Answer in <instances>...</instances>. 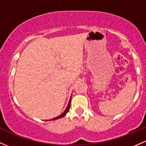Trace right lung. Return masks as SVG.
I'll use <instances>...</instances> for the list:
<instances>
[{
    "mask_svg": "<svg viewBox=\"0 0 146 146\" xmlns=\"http://www.w3.org/2000/svg\"><path fill=\"white\" fill-rule=\"evenodd\" d=\"M70 101H71V97H70V100H69V102H68V106H67V108H66V110H64V113H62V114H61L60 115H59L58 116V117H54V118H53V120H54V119H59V118H61V117H64V116L66 115V113H68V110H69V108H70Z\"/></svg>",
    "mask_w": 146,
    "mask_h": 146,
    "instance_id": "obj_1",
    "label": "right lung"
}]
</instances>
